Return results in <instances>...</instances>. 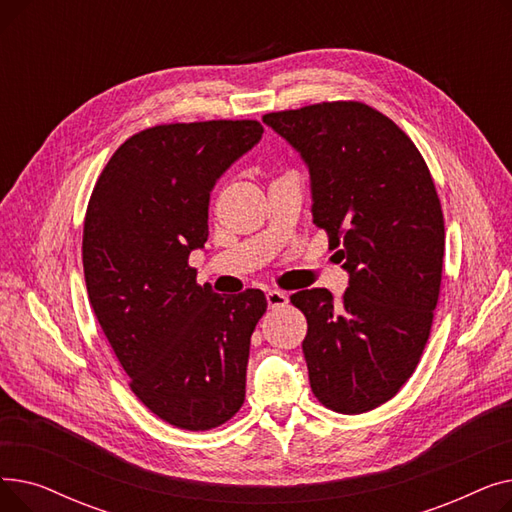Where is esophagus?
<instances>
[{
	"label": "esophagus",
	"instance_id": "34e87169",
	"mask_svg": "<svg viewBox=\"0 0 512 512\" xmlns=\"http://www.w3.org/2000/svg\"><path fill=\"white\" fill-rule=\"evenodd\" d=\"M267 299V305H270V309H278V307H284L288 303V294L282 292V290H270L265 294Z\"/></svg>",
	"mask_w": 512,
	"mask_h": 512
}]
</instances>
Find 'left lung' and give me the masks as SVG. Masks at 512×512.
Here are the masks:
<instances>
[{"label": "left lung", "mask_w": 512, "mask_h": 512, "mask_svg": "<svg viewBox=\"0 0 512 512\" xmlns=\"http://www.w3.org/2000/svg\"><path fill=\"white\" fill-rule=\"evenodd\" d=\"M309 168L313 222L348 272L334 303L326 288L294 292L307 317L311 390L344 415L367 413L405 384L432 330L444 259V215L415 143L359 101L265 114Z\"/></svg>", "instance_id": "8db88e82"}]
</instances>
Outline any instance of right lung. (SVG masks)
<instances>
[{"instance_id": "obj_1", "label": "right lung", "mask_w": 512, "mask_h": 512, "mask_svg": "<svg viewBox=\"0 0 512 512\" xmlns=\"http://www.w3.org/2000/svg\"><path fill=\"white\" fill-rule=\"evenodd\" d=\"M263 134L257 120L161 124L118 147L85 215L91 307L130 390L159 419L205 432L245 402L251 334L267 309L197 284L188 255L209 236V193Z\"/></svg>"}]
</instances>
